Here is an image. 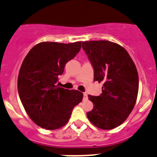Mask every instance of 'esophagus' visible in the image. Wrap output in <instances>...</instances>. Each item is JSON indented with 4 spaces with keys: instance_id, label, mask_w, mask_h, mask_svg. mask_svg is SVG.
<instances>
[{
    "instance_id": "1",
    "label": "esophagus",
    "mask_w": 157,
    "mask_h": 157,
    "mask_svg": "<svg viewBox=\"0 0 157 157\" xmlns=\"http://www.w3.org/2000/svg\"><path fill=\"white\" fill-rule=\"evenodd\" d=\"M88 99V94L86 93H83V100H86Z\"/></svg>"
}]
</instances>
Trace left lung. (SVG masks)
Segmentation results:
<instances>
[{
  "instance_id": "obj_1",
  "label": "left lung",
  "mask_w": 157,
  "mask_h": 157,
  "mask_svg": "<svg viewBox=\"0 0 157 157\" xmlns=\"http://www.w3.org/2000/svg\"><path fill=\"white\" fill-rule=\"evenodd\" d=\"M82 48L94 69V81L103 83L100 96H88L94 107L87 117L100 129L115 128L128 118L136 103V64L125 49L110 41H85Z\"/></svg>"
}]
</instances>
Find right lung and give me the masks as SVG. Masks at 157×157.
I'll return each mask as SVG.
<instances>
[{
	"label": "right lung",
	"instance_id": "1",
	"mask_svg": "<svg viewBox=\"0 0 157 157\" xmlns=\"http://www.w3.org/2000/svg\"><path fill=\"white\" fill-rule=\"evenodd\" d=\"M81 44L40 43L21 64L18 77L20 100L29 117L43 128L55 130L65 125L73 108L82 100V93L57 85L66 63L79 52Z\"/></svg>",
	"mask_w": 157,
	"mask_h": 157
}]
</instances>
